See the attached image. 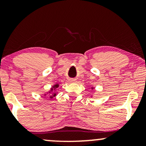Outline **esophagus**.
Listing matches in <instances>:
<instances>
[{
    "mask_svg": "<svg viewBox=\"0 0 146 146\" xmlns=\"http://www.w3.org/2000/svg\"><path fill=\"white\" fill-rule=\"evenodd\" d=\"M70 82H71V83H75V82H76V80L71 79L70 80Z\"/></svg>",
    "mask_w": 146,
    "mask_h": 146,
    "instance_id": "34e87169",
    "label": "esophagus"
}]
</instances>
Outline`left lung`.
Wrapping results in <instances>:
<instances>
[{"instance_id": "left-lung-1", "label": "left lung", "mask_w": 146, "mask_h": 146, "mask_svg": "<svg viewBox=\"0 0 146 146\" xmlns=\"http://www.w3.org/2000/svg\"><path fill=\"white\" fill-rule=\"evenodd\" d=\"M90 88H91L92 90H94V87L92 86V87ZM90 98H93V96H90Z\"/></svg>"}]
</instances>
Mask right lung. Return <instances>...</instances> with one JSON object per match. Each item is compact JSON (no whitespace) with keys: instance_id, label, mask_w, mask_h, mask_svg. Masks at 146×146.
<instances>
[{"instance_id":"right-lung-1","label":"right lung","mask_w":146,"mask_h":146,"mask_svg":"<svg viewBox=\"0 0 146 146\" xmlns=\"http://www.w3.org/2000/svg\"><path fill=\"white\" fill-rule=\"evenodd\" d=\"M60 84L58 83L54 84L52 86L48 91L46 92L43 94V96H48L49 98L52 99L54 97L56 96L58 93V88Z\"/></svg>"}]
</instances>
